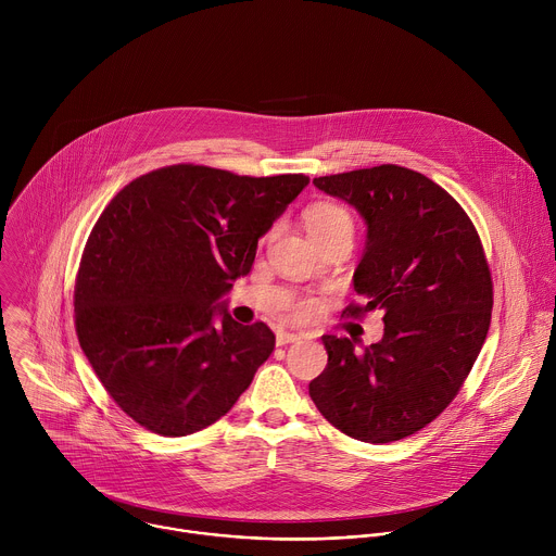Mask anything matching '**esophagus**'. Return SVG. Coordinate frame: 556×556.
I'll use <instances>...</instances> for the list:
<instances>
[{
	"label": "esophagus",
	"instance_id": "obj_1",
	"mask_svg": "<svg viewBox=\"0 0 556 556\" xmlns=\"http://www.w3.org/2000/svg\"><path fill=\"white\" fill-rule=\"evenodd\" d=\"M296 341H301V334L277 332V345H288V343H296Z\"/></svg>",
	"mask_w": 556,
	"mask_h": 556
}]
</instances>
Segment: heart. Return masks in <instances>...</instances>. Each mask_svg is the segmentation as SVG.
<instances>
[{
	"label": "heart",
	"instance_id": "heart-1",
	"mask_svg": "<svg viewBox=\"0 0 556 556\" xmlns=\"http://www.w3.org/2000/svg\"><path fill=\"white\" fill-rule=\"evenodd\" d=\"M305 226L314 242L328 240L332 235H354V215L348 206L339 202H316L305 211ZM316 312L314 299H292L288 305V314L292 319H307Z\"/></svg>",
	"mask_w": 556,
	"mask_h": 556
}]
</instances>
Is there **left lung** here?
<instances>
[{
  "instance_id": "obj_1",
  "label": "left lung",
  "mask_w": 556,
  "mask_h": 556,
  "mask_svg": "<svg viewBox=\"0 0 556 556\" xmlns=\"http://www.w3.org/2000/svg\"><path fill=\"white\" fill-rule=\"evenodd\" d=\"M314 187L367 222L354 273L365 301L343 316L378 309L384 334L363 354L350 339L326 334L328 367L309 382V399L350 438L403 440L451 405L486 341L493 277L480 232L451 193L407 167L321 176Z\"/></svg>"
}]
</instances>
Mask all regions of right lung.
<instances>
[{
	"instance_id": "right-lung-1",
	"label": "right lung",
	"mask_w": 556,
	"mask_h": 556,
	"mask_svg": "<svg viewBox=\"0 0 556 556\" xmlns=\"http://www.w3.org/2000/svg\"><path fill=\"white\" fill-rule=\"evenodd\" d=\"M309 182L193 163L125 185L97 219L74 281V328L112 401L165 438L195 433L237 403L273 354L264 321L215 301L249 275L260 237Z\"/></svg>"
}]
</instances>
